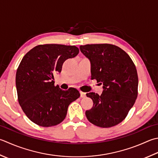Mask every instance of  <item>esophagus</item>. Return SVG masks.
Segmentation results:
<instances>
[{
	"label": "esophagus",
	"instance_id": "esophagus-1",
	"mask_svg": "<svg viewBox=\"0 0 158 158\" xmlns=\"http://www.w3.org/2000/svg\"><path fill=\"white\" fill-rule=\"evenodd\" d=\"M80 97H81V98H85L86 97V94L85 93V92H80Z\"/></svg>",
	"mask_w": 158,
	"mask_h": 158
}]
</instances>
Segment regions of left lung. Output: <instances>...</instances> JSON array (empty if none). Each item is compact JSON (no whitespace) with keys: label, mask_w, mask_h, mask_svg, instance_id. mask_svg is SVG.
I'll return each instance as SVG.
<instances>
[{"label":"left lung","mask_w":158,"mask_h":158,"mask_svg":"<svg viewBox=\"0 0 158 158\" xmlns=\"http://www.w3.org/2000/svg\"><path fill=\"white\" fill-rule=\"evenodd\" d=\"M80 51L91 64V79L103 84L101 95L86 94L93 107L85 112L88 120L100 127L119 124L127 116L138 96V78L129 55L109 44L80 46Z\"/></svg>","instance_id":"1"}]
</instances>
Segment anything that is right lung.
Returning <instances> with one entry per match:
<instances>
[{
	"mask_svg": "<svg viewBox=\"0 0 158 158\" xmlns=\"http://www.w3.org/2000/svg\"><path fill=\"white\" fill-rule=\"evenodd\" d=\"M79 48L63 44L38 45L23 57L15 75L18 102L32 122L42 127L60 124L68 107L80 97L77 89L62 90L54 85L66 60L77 56Z\"/></svg>",
	"mask_w": 158,
	"mask_h": 158,
	"instance_id": "obj_1",
	"label": "right lung"
}]
</instances>
